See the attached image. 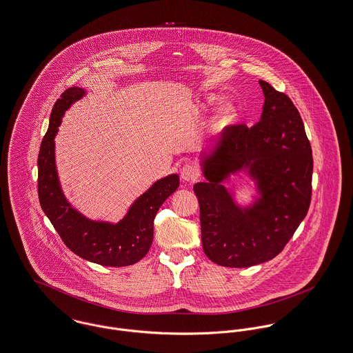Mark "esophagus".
Returning a JSON list of instances; mask_svg holds the SVG:
<instances>
[{"instance_id": "34e87169", "label": "esophagus", "mask_w": 353, "mask_h": 353, "mask_svg": "<svg viewBox=\"0 0 353 353\" xmlns=\"http://www.w3.org/2000/svg\"><path fill=\"white\" fill-rule=\"evenodd\" d=\"M180 173H181V179H183L184 181H193V180H196L197 176H199V170H197L193 165H184V166L181 168Z\"/></svg>"}]
</instances>
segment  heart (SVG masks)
Instances as JSON below:
<instances>
[{"instance_id":"heart-1","label":"heart","mask_w":353,"mask_h":353,"mask_svg":"<svg viewBox=\"0 0 353 353\" xmlns=\"http://www.w3.org/2000/svg\"><path fill=\"white\" fill-rule=\"evenodd\" d=\"M234 115H235V110H234V108H232L231 105H225V106L221 108L220 112H219V119H220L221 122L230 121V119L234 118Z\"/></svg>"}]
</instances>
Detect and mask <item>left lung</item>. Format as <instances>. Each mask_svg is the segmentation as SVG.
Instances as JSON below:
<instances>
[{"instance_id": "left-lung-1", "label": "left lung", "mask_w": 353, "mask_h": 353, "mask_svg": "<svg viewBox=\"0 0 353 353\" xmlns=\"http://www.w3.org/2000/svg\"><path fill=\"white\" fill-rule=\"evenodd\" d=\"M265 105L251 128L232 125L201 154L205 183L194 184L205 255L220 266L250 268L275 258L306 216L312 199L313 157L303 122L292 99L259 81ZM247 171L261 196L239 208L222 185Z\"/></svg>"}]
</instances>
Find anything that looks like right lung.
Instances as JSON below:
<instances>
[{
  "instance_id": "obj_1",
  "label": "right lung",
  "mask_w": 353,
  "mask_h": 353,
  "mask_svg": "<svg viewBox=\"0 0 353 353\" xmlns=\"http://www.w3.org/2000/svg\"><path fill=\"white\" fill-rule=\"evenodd\" d=\"M84 94L81 87H70L54 105L48 132L41 141L37 159L40 205L61 241L74 254L102 266H130L148 254L153 242L156 214L163 201L179 188L180 179L177 174H169L156 181L137 199L126 216L117 224L90 220L72 208L59 183L54 139L64 111Z\"/></svg>"
}]
</instances>
